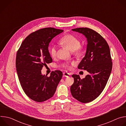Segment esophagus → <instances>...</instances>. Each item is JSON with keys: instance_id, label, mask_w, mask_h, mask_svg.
<instances>
[{"instance_id": "1", "label": "esophagus", "mask_w": 126, "mask_h": 126, "mask_svg": "<svg viewBox=\"0 0 126 126\" xmlns=\"http://www.w3.org/2000/svg\"><path fill=\"white\" fill-rule=\"evenodd\" d=\"M63 75L65 76V77H68L69 76H70V74L67 73V72H64L63 73Z\"/></svg>"}]
</instances>
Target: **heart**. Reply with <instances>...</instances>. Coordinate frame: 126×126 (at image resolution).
<instances>
[{"label": "heart", "mask_w": 126, "mask_h": 126, "mask_svg": "<svg viewBox=\"0 0 126 126\" xmlns=\"http://www.w3.org/2000/svg\"><path fill=\"white\" fill-rule=\"evenodd\" d=\"M59 43L61 45L67 47L72 51L73 54L76 56H80L83 53V46L80 44L79 40L72 35L68 34L64 36L60 39ZM49 53L51 56L53 58L57 56V49L55 45H53L50 48ZM72 64L73 65L74 63H72ZM63 66L66 68L69 67L67 63L64 64Z\"/></svg>", "instance_id": "obj_1"}]
</instances>
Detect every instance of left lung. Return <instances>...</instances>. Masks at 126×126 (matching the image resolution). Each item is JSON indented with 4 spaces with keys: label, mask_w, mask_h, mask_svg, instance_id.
Listing matches in <instances>:
<instances>
[{
    "label": "left lung",
    "mask_w": 126,
    "mask_h": 126,
    "mask_svg": "<svg viewBox=\"0 0 126 126\" xmlns=\"http://www.w3.org/2000/svg\"><path fill=\"white\" fill-rule=\"evenodd\" d=\"M72 30L82 34L87 38L85 55L78 68L87 70L89 74L83 79L79 75H72L74 82L70 91L75 99L87 103L101 94L109 79L112 69L110 48L102 36L91 29L83 27Z\"/></svg>",
    "instance_id": "8db88e82"
}]
</instances>
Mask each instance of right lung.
<instances>
[{
    "instance_id": "obj_1",
    "label": "right lung",
    "mask_w": 126,
    "mask_h": 126,
    "mask_svg": "<svg viewBox=\"0 0 126 126\" xmlns=\"http://www.w3.org/2000/svg\"><path fill=\"white\" fill-rule=\"evenodd\" d=\"M63 32L52 27L36 31L24 40L17 52L16 68L19 82L26 95L34 101L42 102L52 97L62 79L61 71H53L47 77L42 74L41 70L52 62L48 50L50 42Z\"/></svg>"
}]
</instances>
